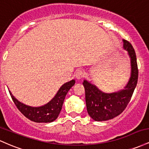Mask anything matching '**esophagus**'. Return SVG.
<instances>
[{"instance_id": "esophagus-1", "label": "esophagus", "mask_w": 149, "mask_h": 149, "mask_svg": "<svg viewBox=\"0 0 149 149\" xmlns=\"http://www.w3.org/2000/svg\"><path fill=\"white\" fill-rule=\"evenodd\" d=\"M84 76H85V73L82 69H79L76 71V78L78 80L82 79L83 78H84Z\"/></svg>"}]
</instances>
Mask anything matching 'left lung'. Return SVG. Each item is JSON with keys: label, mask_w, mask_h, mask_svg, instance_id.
I'll list each match as a JSON object with an SVG mask.
<instances>
[{"label": "left lung", "mask_w": 149, "mask_h": 149, "mask_svg": "<svg viewBox=\"0 0 149 149\" xmlns=\"http://www.w3.org/2000/svg\"><path fill=\"white\" fill-rule=\"evenodd\" d=\"M123 47L130 57L132 72L127 85L124 90L114 93L107 94L100 91L95 85L84 80L87 111L95 121H105L122 113L130 102L137 84V62L135 51L129 41L123 40Z\"/></svg>", "instance_id": "left-lung-1"}]
</instances>
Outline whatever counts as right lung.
I'll return each instance as SVG.
<instances>
[{"label": "right lung", "instance_id": "right-lung-1", "mask_svg": "<svg viewBox=\"0 0 149 149\" xmlns=\"http://www.w3.org/2000/svg\"><path fill=\"white\" fill-rule=\"evenodd\" d=\"M74 84V80L65 83L50 102L40 107H31L25 105L15 98L10 91L9 92L17 108L25 117L36 123H50L57 118L62 108L65 97Z\"/></svg>", "mask_w": 149, "mask_h": 149}]
</instances>
